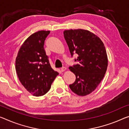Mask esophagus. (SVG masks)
Here are the masks:
<instances>
[{
    "label": "esophagus",
    "mask_w": 129,
    "mask_h": 129,
    "mask_svg": "<svg viewBox=\"0 0 129 129\" xmlns=\"http://www.w3.org/2000/svg\"><path fill=\"white\" fill-rule=\"evenodd\" d=\"M66 70V67H62V68H61V71H62V72Z\"/></svg>",
    "instance_id": "obj_1"
}]
</instances>
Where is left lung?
<instances>
[{
	"label": "left lung",
	"mask_w": 129,
	"mask_h": 129,
	"mask_svg": "<svg viewBox=\"0 0 129 129\" xmlns=\"http://www.w3.org/2000/svg\"><path fill=\"white\" fill-rule=\"evenodd\" d=\"M64 37L71 53L77 55V64L69 69L76 75L70 89L79 96H86L94 91L103 80L108 66L103 43L99 37L84 29L64 30Z\"/></svg>",
	"instance_id": "left-lung-1"
}]
</instances>
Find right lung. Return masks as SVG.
Returning a JSON list of instances; mask_svg holds the SVG:
<instances>
[{
    "mask_svg": "<svg viewBox=\"0 0 129 129\" xmlns=\"http://www.w3.org/2000/svg\"><path fill=\"white\" fill-rule=\"evenodd\" d=\"M50 31L33 33L22 45L15 60V69L22 85L35 96L44 95L59 74L51 68L44 49Z\"/></svg>",
    "mask_w": 129,
    "mask_h": 129,
    "instance_id": "1",
    "label": "right lung"
}]
</instances>
